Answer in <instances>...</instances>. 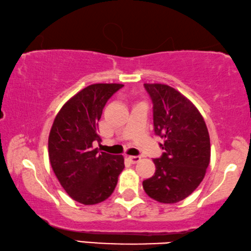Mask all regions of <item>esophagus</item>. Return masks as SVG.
Here are the masks:
<instances>
[{
  "label": "esophagus",
  "mask_w": 251,
  "mask_h": 251,
  "mask_svg": "<svg viewBox=\"0 0 251 251\" xmlns=\"http://www.w3.org/2000/svg\"><path fill=\"white\" fill-rule=\"evenodd\" d=\"M141 156H128V159L131 164H136L138 163V161H141Z\"/></svg>",
  "instance_id": "34e87169"
}]
</instances>
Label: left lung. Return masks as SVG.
I'll return each instance as SVG.
<instances>
[{
  "label": "left lung",
  "mask_w": 251,
  "mask_h": 251,
  "mask_svg": "<svg viewBox=\"0 0 251 251\" xmlns=\"http://www.w3.org/2000/svg\"><path fill=\"white\" fill-rule=\"evenodd\" d=\"M152 101L155 134L164 139L154 176L143 181L156 201L175 203L188 197L205 177L210 139L201 114L187 97L165 84H144Z\"/></svg>",
  "instance_id": "obj_1"
}]
</instances>
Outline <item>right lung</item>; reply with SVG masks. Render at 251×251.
Returning <instances> with one entry per match:
<instances>
[{
	"mask_svg": "<svg viewBox=\"0 0 251 251\" xmlns=\"http://www.w3.org/2000/svg\"><path fill=\"white\" fill-rule=\"evenodd\" d=\"M124 85L93 84L63 105L49 136L50 166L72 199L83 205L104 201L117 185L124 157L93 150L107 100Z\"/></svg>",
	"mask_w": 251,
	"mask_h": 251,
	"instance_id": "right-lung-1",
	"label": "right lung"
}]
</instances>
